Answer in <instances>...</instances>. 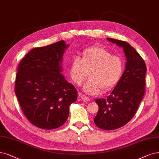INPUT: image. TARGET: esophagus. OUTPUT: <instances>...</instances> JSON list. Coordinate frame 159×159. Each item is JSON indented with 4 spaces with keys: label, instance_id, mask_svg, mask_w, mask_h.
<instances>
[{
    "label": "esophagus",
    "instance_id": "1",
    "mask_svg": "<svg viewBox=\"0 0 159 159\" xmlns=\"http://www.w3.org/2000/svg\"><path fill=\"white\" fill-rule=\"evenodd\" d=\"M79 97L81 99V100H83L84 102H88L90 101V98L88 97L85 96V95H83L81 93H79Z\"/></svg>",
    "mask_w": 159,
    "mask_h": 159
}]
</instances>
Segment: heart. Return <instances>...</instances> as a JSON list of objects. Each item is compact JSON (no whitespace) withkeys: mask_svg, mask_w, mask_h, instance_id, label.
I'll return each instance as SVG.
<instances>
[{"mask_svg":"<svg viewBox=\"0 0 159 159\" xmlns=\"http://www.w3.org/2000/svg\"><path fill=\"white\" fill-rule=\"evenodd\" d=\"M124 68L122 59L112 55L109 50L102 47L86 49L81 58L75 56L69 68L70 78L74 84L80 85L88 76L83 85L84 91L89 94H97L102 88L109 90L115 86L121 77Z\"/></svg>","mask_w":159,"mask_h":159,"instance_id":"b5f03b06","label":"heart"}]
</instances>
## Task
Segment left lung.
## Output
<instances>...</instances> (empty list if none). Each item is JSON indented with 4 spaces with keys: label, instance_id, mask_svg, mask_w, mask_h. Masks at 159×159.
<instances>
[{
    "label": "left lung",
    "instance_id": "left-lung-1",
    "mask_svg": "<svg viewBox=\"0 0 159 159\" xmlns=\"http://www.w3.org/2000/svg\"><path fill=\"white\" fill-rule=\"evenodd\" d=\"M123 49L125 70L119 81L106 98H97L98 111L94 119L98 127L111 130L126 125L136 113L145 93V63L129 43L107 38Z\"/></svg>",
    "mask_w": 159,
    "mask_h": 159
}]
</instances>
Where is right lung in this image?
<instances>
[{"label":"right lung","instance_id":"add662e5","mask_svg":"<svg viewBox=\"0 0 159 159\" xmlns=\"http://www.w3.org/2000/svg\"><path fill=\"white\" fill-rule=\"evenodd\" d=\"M69 47L64 40L32 49L21 61L15 93L24 115L37 127L52 130L64 124L78 92L66 80L62 59Z\"/></svg>","mask_w":159,"mask_h":159}]
</instances>
